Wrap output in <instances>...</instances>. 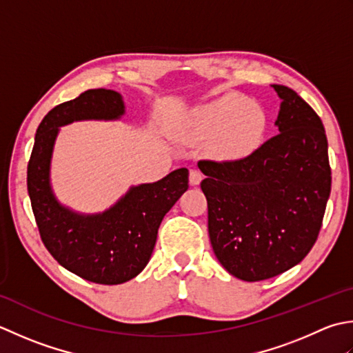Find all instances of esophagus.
I'll return each instance as SVG.
<instances>
[{
    "label": "esophagus",
    "instance_id": "34e87169",
    "mask_svg": "<svg viewBox=\"0 0 353 353\" xmlns=\"http://www.w3.org/2000/svg\"><path fill=\"white\" fill-rule=\"evenodd\" d=\"M189 181L192 185H198L201 181H203V174H201L198 169H192L189 175Z\"/></svg>",
    "mask_w": 353,
    "mask_h": 353
}]
</instances>
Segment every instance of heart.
Returning <instances> with one entry per match:
<instances>
[{"mask_svg":"<svg viewBox=\"0 0 353 353\" xmlns=\"http://www.w3.org/2000/svg\"><path fill=\"white\" fill-rule=\"evenodd\" d=\"M267 117L257 105L239 94L222 96L193 110L184 131L187 141H213L227 155H245L265 131Z\"/></svg>","mask_w":353,"mask_h":353,"instance_id":"1","label":"heart"}]
</instances>
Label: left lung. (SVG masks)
I'll return each mask as SVG.
<instances>
[{
  "mask_svg": "<svg viewBox=\"0 0 353 353\" xmlns=\"http://www.w3.org/2000/svg\"><path fill=\"white\" fill-rule=\"evenodd\" d=\"M279 134L236 161L201 160L208 236L230 274L259 282L303 261L317 241L330 195L327 139L296 91L271 85Z\"/></svg>",
  "mask_w": 353,
  "mask_h": 353,
  "instance_id": "left-lung-1",
  "label": "left lung"
}]
</instances>
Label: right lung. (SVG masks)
<instances>
[{"label":"right lung","instance_id":"1","mask_svg":"<svg viewBox=\"0 0 353 353\" xmlns=\"http://www.w3.org/2000/svg\"><path fill=\"white\" fill-rule=\"evenodd\" d=\"M120 92L88 90L54 106L34 135L27 189L41 239L63 268L88 282L119 285L145 270L161 221L189 189V170L170 172L160 181L131 185L116 204L99 213H81L56 198L50 169L61 126L82 120H120Z\"/></svg>","mask_w":353,"mask_h":353}]
</instances>
